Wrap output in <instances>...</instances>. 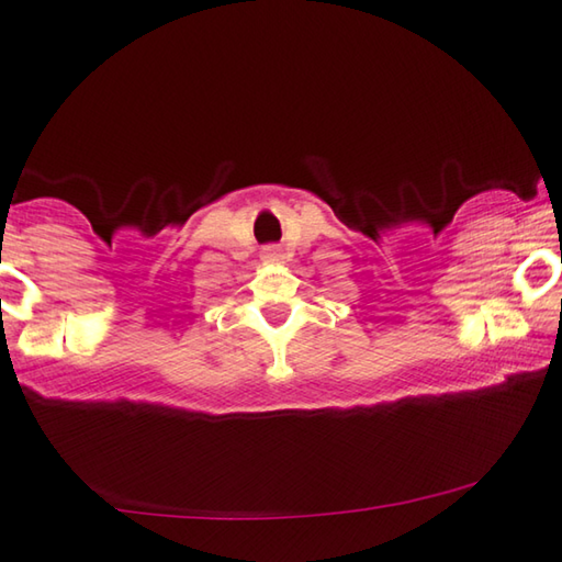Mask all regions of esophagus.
<instances>
[{"instance_id": "esophagus-1", "label": "esophagus", "mask_w": 562, "mask_h": 562, "mask_svg": "<svg viewBox=\"0 0 562 562\" xmlns=\"http://www.w3.org/2000/svg\"><path fill=\"white\" fill-rule=\"evenodd\" d=\"M265 257H267V259L278 257V249H274V247H267V249H265Z\"/></svg>"}]
</instances>
